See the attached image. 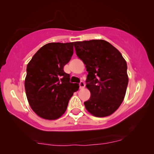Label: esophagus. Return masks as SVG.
I'll return each instance as SVG.
<instances>
[{
  "instance_id": "esophagus-1",
  "label": "esophagus",
  "mask_w": 154,
  "mask_h": 154,
  "mask_svg": "<svg viewBox=\"0 0 154 154\" xmlns=\"http://www.w3.org/2000/svg\"><path fill=\"white\" fill-rule=\"evenodd\" d=\"M85 86H86V84H85V83H84V82H81L79 83V87H80V88H81V89L84 88Z\"/></svg>"
}]
</instances>
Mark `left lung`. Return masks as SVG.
Instances as JSON below:
<instances>
[{"mask_svg": "<svg viewBox=\"0 0 154 154\" xmlns=\"http://www.w3.org/2000/svg\"><path fill=\"white\" fill-rule=\"evenodd\" d=\"M77 55L86 65V88L90 98L84 102L96 117L111 115L125 98L128 84L127 62L118 49L103 40L75 42Z\"/></svg>", "mask_w": 154, "mask_h": 154, "instance_id": "1", "label": "left lung"}]
</instances>
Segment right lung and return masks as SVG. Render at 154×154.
<instances>
[{
    "instance_id": "add662e5",
    "label": "right lung",
    "mask_w": 154,
    "mask_h": 154,
    "mask_svg": "<svg viewBox=\"0 0 154 154\" xmlns=\"http://www.w3.org/2000/svg\"><path fill=\"white\" fill-rule=\"evenodd\" d=\"M74 42H51L41 47L26 67L24 80L26 98L40 118L55 120L64 114L69 100L79 90L64 71L71 59Z\"/></svg>"
}]
</instances>
